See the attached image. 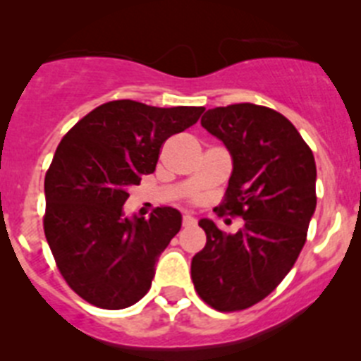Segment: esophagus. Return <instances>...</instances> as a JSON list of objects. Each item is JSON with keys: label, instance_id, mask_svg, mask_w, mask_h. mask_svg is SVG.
Listing matches in <instances>:
<instances>
[{"label": "esophagus", "instance_id": "obj_1", "mask_svg": "<svg viewBox=\"0 0 361 361\" xmlns=\"http://www.w3.org/2000/svg\"><path fill=\"white\" fill-rule=\"evenodd\" d=\"M181 224H183L185 228H190L196 224V219L192 217V215H183V221H181Z\"/></svg>", "mask_w": 361, "mask_h": 361}]
</instances>
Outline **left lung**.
<instances>
[{"label":"left lung","mask_w":361,"mask_h":361,"mask_svg":"<svg viewBox=\"0 0 361 361\" xmlns=\"http://www.w3.org/2000/svg\"><path fill=\"white\" fill-rule=\"evenodd\" d=\"M201 124L233 158L217 215L244 219L235 235L201 219L207 245L192 258L197 295L219 312H240L267 298L290 272L315 212V158L294 124L252 103L208 110Z\"/></svg>","instance_id":"left-lung-1"}]
</instances>
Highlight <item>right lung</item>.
Wrapping results in <instances>:
<instances>
[{"label": "right lung", "instance_id": "add662e5", "mask_svg": "<svg viewBox=\"0 0 361 361\" xmlns=\"http://www.w3.org/2000/svg\"><path fill=\"white\" fill-rule=\"evenodd\" d=\"M203 112L117 99L63 135L44 180V233L62 278L90 305L128 308L151 288L154 264L180 231L181 214L158 207L149 219L130 221L123 204L128 188L154 173L165 140Z\"/></svg>", "mask_w": 361, "mask_h": 361}]
</instances>
